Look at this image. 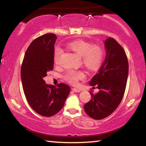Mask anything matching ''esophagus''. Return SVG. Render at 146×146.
Here are the masks:
<instances>
[{"label":"esophagus","mask_w":146,"mask_h":146,"mask_svg":"<svg viewBox=\"0 0 146 146\" xmlns=\"http://www.w3.org/2000/svg\"><path fill=\"white\" fill-rule=\"evenodd\" d=\"M72 90L75 92H80V90H79V89H77V88H72Z\"/></svg>","instance_id":"esophagus-1"}]
</instances>
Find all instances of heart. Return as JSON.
Instances as JSON below:
<instances>
[{"instance_id":"1","label":"heart","mask_w":146,"mask_h":146,"mask_svg":"<svg viewBox=\"0 0 146 146\" xmlns=\"http://www.w3.org/2000/svg\"><path fill=\"white\" fill-rule=\"evenodd\" d=\"M67 46L76 54L81 57L82 64L86 68L94 71L100 66L103 60L104 51L99 46H92L90 43L83 40H76L69 43ZM62 53V49L56 48L54 52V62L56 64H58ZM64 78L69 83L75 85L79 80L85 78V74L81 71L71 70L66 73Z\"/></svg>"}]
</instances>
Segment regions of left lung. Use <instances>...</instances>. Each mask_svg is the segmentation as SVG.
<instances>
[{
  "label": "left lung",
  "instance_id": "8db88e82",
  "mask_svg": "<svg viewBox=\"0 0 146 146\" xmlns=\"http://www.w3.org/2000/svg\"><path fill=\"white\" fill-rule=\"evenodd\" d=\"M104 44L105 61L89 82L90 86L96 85L99 92L96 94L90 92L92 99L84 105L86 113L96 120L108 117L120 104L129 74V62L123 47L111 37Z\"/></svg>",
  "mask_w": 146,
  "mask_h": 146
}]
</instances>
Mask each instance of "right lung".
<instances>
[{"label":"right lung","mask_w":146,"mask_h":146,"mask_svg":"<svg viewBox=\"0 0 146 146\" xmlns=\"http://www.w3.org/2000/svg\"><path fill=\"white\" fill-rule=\"evenodd\" d=\"M55 34L48 33L33 41L25 54L21 68L23 92L29 106L44 117L56 115L64 106L70 92L66 84H45L44 78L54 67Z\"/></svg>","instance_id":"obj_1"}]
</instances>
